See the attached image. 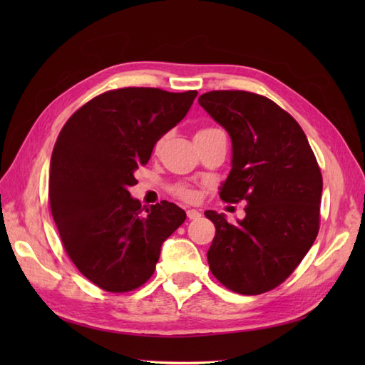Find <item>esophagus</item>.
<instances>
[{
  "mask_svg": "<svg viewBox=\"0 0 365 365\" xmlns=\"http://www.w3.org/2000/svg\"><path fill=\"white\" fill-rule=\"evenodd\" d=\"M187 217H189L190 220L200 219L201 217V212H197V210H195V208H190V210H187Z\"/></svg>",
  "mask_w": 365,
  "mask_h": 365,
  "instance_id": "1",
  "label": "esophagus"
}]
</instances>
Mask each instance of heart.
<instances>
[{"label":"heart","mask_w":365,"mask_h":365,"mask_svg":"<svg viewBox=\"0 0 365 365\" xmlns=\"http://www.w3.org/2000/svg\"><path fill=\"white\" fill-rule=\"evenodd\" d=\"M213 130H217V129H213V128L201 129V130H197L196 134H207V132H213ZM173 192H175V195H176V196L182 197V200H185V201H193L195 197H196V192H195L193 189H190V187H185V185L176 187V189H175Z\"/></svg>","instance_id":"b5f03b06"}]
</instances>
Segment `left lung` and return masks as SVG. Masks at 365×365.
Here are the masks:
<instances>
[{"instance_id": "1", "label": "left lung", "mask_w": 365, "mask_h": 365, "mask_svg": "<svg viewBox=\"0 0 365 365\" xmlns=\"http://www.w3.org/2000/svg\"><path fill=\"white\" fill-rule=\"evenodd\" d=\"M197 102L231 138L233 158L220 200L245 201V217L216 227L210 269L230 291L257 295L277 288L311 250L319 228L323 178L300 125L269 98L210 91Z\"/></svg>"}]
</instances>
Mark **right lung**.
I'll return each instance as SVG.
<instances>
[{
	"label": "right lung",
	"mask_w": 365,
	"mask_h": 365,
	"mask_svg": "<svg viewBox=\"0 0 365 365\" xmlns=\"http://www.w3.org/2000/svg\"><path fill=\"white\" fill-rule=\"evenodd\" d=\"M197 91L121 88L68 118L50 161L51 215L68 257L109 292L146 283L161 245L185 220L168 201L146 207L129 193L157 141L185 117Z\"/></svg>",
	"instance_id": "right-lung-1"
}]
</instances>
